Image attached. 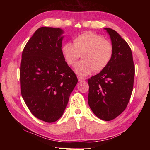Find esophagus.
<instances>
[{"label":"esophagus","mask_w":150,"mask_h":150,"mask_svg":"<svg viewBox=\"0 0 150 150\" xmlns=\"http://www.w3.org/2000/svg\"><path fill=\"white\" fill-rule=\"evenodd\" d=\"M78 80H79V82H81V81H85V78H83V77H81V76H78Z\"/></svg>","instance_id":"1"}]
</instances>
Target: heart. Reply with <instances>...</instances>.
I'll list each match as a JSON object with an SVG mask.
<instances>
[{
	"label": "heart",
	"mask_w": 150,
	"mask_h": 150,
	"mask_svg": "<svg viewBox=\"0 0 150 150\" xmlns=\"http://www.w3.org/2000/svg\"><path fill=\"white\" fill-rule=\"evenodd\" d=\"M74 44L66 42L61 47L65 62L74 64L81 56L83 60L74 65V71L80 76L89 75L94 70L98 73L104 70L111 61L113 46L101 35L88 31L74 38Z\"/></svg>",
	"instance_id": "1"
}]
</instances>
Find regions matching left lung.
I'll list each match as a JSON object with an SVG mask.
<instances>
[{
    "instance_id": "left-lung-1",
    "label": "left lung",
    "mask_w": 150,
    "mask_h": 150,
    "mask_svg": "<svg viewBox=\"0 0 150 150\" xmlns=\"http://www.w3.org/2000/svg\"><path fill=\"white\" fill-rule=\"evenodd\" d=\"M104 29L111 40L113 55L104 70L88 79V104L98 118L110 121L128 105L133 89L134 65L128 43L115 30Z\"/></svg>"
}]
</instances>
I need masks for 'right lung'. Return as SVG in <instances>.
<instances>
[{"label": "right lung", "instance_id": "1", "mask_svg": "<svg viewBox=\"0 0 150 150\" xmlns=\"http://www.w3.org/2000/svg\"><path fill=\"white\" fill-rule=\"evenodd\" d=\"M63 30L40 27L26 44L20 63L22 98L35 117L48 123L63 115L78 79L61 52Z\"/></svg>", "mask_w": 150, "mask_h": 150}]
</instances>
